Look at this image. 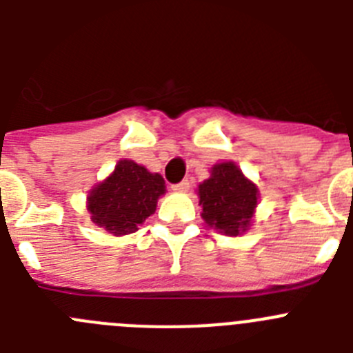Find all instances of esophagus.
Returning <instances> with one entry per match:
<instances>
[{"mask_svg": "<svg viewBox=\"0 0 353 353\" xmlns=\"http://www.w3.org/2000/svg\"><path fill=\"white\" fill-rule=\"evenodd\" d=\"M171 189H173L174 192H187V189H189V180H182V182L179 183H173Z\"/></svg>", "mask_w": 353, "mask_h": 353, "instance_id": "esophagus-1", "label": "esophagus"}]
</instances>
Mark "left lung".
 Instances as JSON below:
<instances>
[{
	"label": "left lung",
	"mask_w": 353,
	"mask_h": 353,
	"mask_svg": "<svg viewBox=\"0 0 353 353\" xmlns=\"http://www.w3.org/2000/svg\"><path fill=\"white\" fill-rule=\"evenodd\" d=\"M201 217L224 235H239L249 226L258 203V189L233 164L223 162L212 168L210 179L199 183Z\"/></svg>",
	"instance_id": "left-lung-1"
}]
</instances>
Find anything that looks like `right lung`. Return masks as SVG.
<instances>
[{"label":"right lung","instance_id":"right-lung-1","mask_svg":"<svg viewBox=\"0 0 353 353\" xmlns=\"http://www.w3.org/2000/svg\"><path fill=\"white\" fill-rule=\"evenodd\" d=\"M164 192L161 174L150 173L134 161H120L113 174L92 191L88 210L97 226L113 235H127L154 214Z\"/></svg>","mask_w":353,"mask_h":353}]
</instances>
